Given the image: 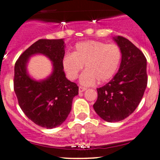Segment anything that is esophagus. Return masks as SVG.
Returning a JSON list of instances; mask_svg holds the SVG:
<instances>
[{"instance_id":"34e87169","label":"esophagus","mask_w":160,"mask_h":160,"mask_svg":"<svg viewBox=\"0 0 160 160\" xmlns=\"http://www.w3.org/2000/svg\"><path fill=\"white\" fill-rule=\"evenodd\" d=\"M86 87H82V86H80V87H79V92H80V93L86 91Z\"/></svg>"}]
</instances>
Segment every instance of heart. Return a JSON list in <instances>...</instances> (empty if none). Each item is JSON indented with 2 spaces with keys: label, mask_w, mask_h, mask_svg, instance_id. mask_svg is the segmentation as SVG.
<instances>
[{
  "label": "heart",
  "mask_w": 160,
  "mask_h": 160,
  "mask_svg": "<svg viewBox=\"0 0 160 160\" xmlns=\"http://www.w3.org/2000/svg\"><path fill=\"white\" fill-rule=\"evenodd\" d=\"M122 57L119 46L96 40H86L77 43L73 53H67L62 59L63 68L68 78L74 80L85 65L86 71L80 77V83L92 86L109 80L116 74Z\"/></svg>",
  "instance_id": "heart-1"
}]
</instances>
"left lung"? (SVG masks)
Segmentation results:
<instances>
[{
	"label": "left lung",
	"instance_id": "1",
	"mask_svg": "<svg viewBox=\"0 0 160 160\" xmlns=\"http://www.w3.org/2000/svg\"><path fill=\"white\" fill-rule=\"evenodd\" d=\"M113 39L121 49L122 61L118 72L102 87L93 104L101 118L119 122L133 113L144 95L147 84V59L138 47L122 36Z\"/></svg>",
	"mask_w": 160,
	"mask_h": 160
}]
</instances>
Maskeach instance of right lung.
<instances>
[{"label": "right lung", "instance_id": "obj_1", "mask_svg": "<svg viewBox=\"0 0 160 160\" xmlns=\"http://www.w3.org/2000/svg\"><path fill=\"white\" fill-rule=\"evenodd\" d=\"M40 53L53 62V71L47 79L36 82L27 74L29 57ZM65 56L63 39H40L29 47L16 62L14 91L18 102L28 118L47 128L60 126L66 120L79 88L66 78L62 65Z\"/></svg>", "mask_w": 160, "mask_h": 160}]
</instances>
